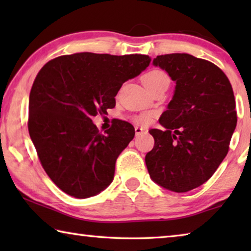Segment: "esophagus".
I'll return each mask as SVG.
<instances>
[{"label":"esophagus","mask_w":251,"mask_h":251,"mask_svg":"<svg viewBox=\"0 0 251 251\" xmlns=\"http://www.w3.org/2000/svg\"><path fill=\"white\" fill-rule=\"evenodd\" d=\"M146 129L145 128H143V127H139V126H136L135 127V134H136V136H139L141 134H143V133H146Z\"/></svg>","instance_id":"obj_1"}]
</instances>
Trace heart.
Returning a JSON list of instances; mask_svg holds the SVG:
<instances>
[{
  "instance_id": "obj_1",
  "label": "heart",
  "mask_w": 251,
  "mask_h": 251,
  "mask_svg": "<svg viewBox=\"0 0 251 251\" xmlns=\"http://www.w3.org/2000/svg\"><path fill=\"white\" fill-rule=\"evenodd\" d=\"M143 83L147 87V90L151 92L155 88L161 86L164 84H169V77L165 72L160 70H151L143 76ZM152 118L151 113H144L142 115L135 117V121L139 124H147Z\"/></svg>"
}]
</instances>
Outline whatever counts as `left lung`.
<instances>
[{
  "mask_svg": "<svg viewBox=\"0 0 251 251\" xmlns=\"http://www.w3.org/2000/svg\"><path fill=\"white\" fill-rule=\"evenodd\" d=\"M176 83L159 118L165 129H151L154 148L146 154L150 176L175 193L197 188L214 175L226 157L237 125L231 84L211 62L185 53L152 61Z\"/></svg>",
  "mask_w": 251,
  "mask_h": 251,
  "instance_id": "1",
  "label": "left lung"
}]
</instances>
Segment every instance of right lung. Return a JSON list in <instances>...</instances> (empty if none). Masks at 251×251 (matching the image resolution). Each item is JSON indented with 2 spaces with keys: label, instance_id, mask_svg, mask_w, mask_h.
<instances>
[{
  "label": "right lung",
  "instance_id": "obj_1",
  "mask_svg": "<svg viewBox=\"0 0 251 251\" xmlns=\"http://www.w3.org/2000/svg\"><path fill=\"white\" fill-rule=\"evenodd\" d=\"M148 55L76 53L52 59L34 80L28 101V133L44 171L75 198L103 192L117 157L134 138L131 124L117 121L101 134L92 116L115 107L123 83L150 65Z\"/></svg>",
  "mask_w": 251,
  "mask_h": 251
}]
</instances>
